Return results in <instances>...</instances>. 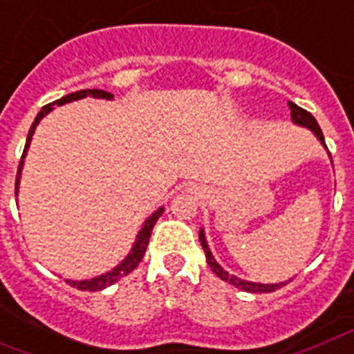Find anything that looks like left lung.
<instances>
[{"label":"left lung","mask_w":354,"mask_h":354,"mask_svg":"<svg viewBox=\"0 0 354 354\" xmlns=\"http://www.w3.org/2000/svg\"><path fill=\"white\" fill-rule=\"evenodd\" d=\"M290 109H291V122L297 124V126H303V128H308L310 131H312V133L317 137V141L323 145V148L327 150V145H325V137H323V131H321L317 120H315V118L312 117L308 111H306V109L299 107V105H295L293 102H290ZM327 152H328V150H327ZM328 156H330V152H328ZM198 239H201L202 249H204V252H206L207 266L212 267L213 273L217 274L221 280H225V282H230L232 286H236V288H241L243 291H249V293H269V291H277L279 288H282V286L288 284V282H277V284H260V282H250V280L239 279V277H236V274H230L228 271H225V269H223L219 263H217V260H215V258H213L212 250H209V247H207L204 228H201V232H198Z\"/></svg>","instance_id":"1"}]
</instances>
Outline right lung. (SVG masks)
<instances>
[{
	"label": "right lung",
	"instance_id": "add662e5",
	"mask_svg": "<svg viewBox=\"0 0 354 354\" xmlns=\"http://www.w3.org/2000/svg\"><path fill=\"white\" fill-rule=\"evenodd\" d=\"M87 96H93V98H102V100H113V94L111 93H105V91H100V88H87V91H77V93H72V94H66L63 96L61 100H55V102H51V104L44 105L40 113L35 117V122L31 124V128H29V133H27V141H26V148H24V153H21V159H20V165H18V174H16V196H18V185H20V178H21V169H24V158H26L27 153V148L31 145V139H33V133L39 122L42 118L48 115L50 111H53V105H64V104H70V102H74V100H81V98H87ZM165 212V207L161 206L158 207L156 212L148 217L145 223H142L141 230L137 234V239H135L133 247L131 250L128 252V256L124 258L117 267H113L111 271H107L104 274H98V277H94V279H88V280H70L66 279L70 286H74L77 290L81 291H100V290H105L107 286L115 284L117 280L124 279L126 274H129L133 271L135 267L139 266V261L142 260V256L147 252V247H148V241H150V236H152V228L153 225L158 223V219L161 217V213Z\"/></svg>",
	"mask_w": 354,
	"mask_h": 354
}]
</instances>
